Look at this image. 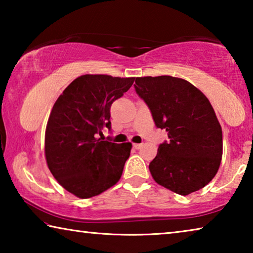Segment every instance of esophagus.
<instances>
[{
    "label": "esophagus",
    "instance_id": "1",
    "mask_svg": "<svg viewBox=\"0 0 253 253\" xmlns=\"http://www.w3.org/2000/svg\"><path fill=\"white\" fill-rule=\"evenodd\" d=\"M132 146H134V148H136V149H139L140 147L143 146V143H140V144H134V145H132Z\"/></svg>",
    "mask_w": 253,
    "mask_h": 253
}]
</instances>
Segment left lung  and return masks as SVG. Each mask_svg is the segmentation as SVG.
Segmentation results:
<instances>
[{
  "mask_svg": "<svg viewBox=\"0 0 253 253\" xmlns=\"http://www.w3.org/2000/svg\"><path fill=\"white\" fill-rule=\"evenodd\" d=\"M135 84L156 127L169 136L149 163L153 178L179 195L199 191L215 176L222 158V129L212 105L181 78L142 77Z\"/></svg>",
  "mask_w": 253,
  "mask_h": 253,
  "instance_id": "obj_1",
  "label": "left lung"
}]
</instances>
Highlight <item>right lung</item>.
Returning <instances> with one entry per match:
<instances>
[{
  "label": "right lung",
  "instance_id": "1",
  "mask_svg": "<svg viewBox=\"0 0 253 253\" xmlns=\"http://www.w3.org/2000/svg\"><path fill=\"white\" fill-rule=\"evenodd\" d=\"M135 78L84 75L63 90L51 110L44 153L60 185L80 199L96 196L121 178L131 144L101 140L111 129L110 107Z\"/></svg>",
  "mask_w": 253,
  "mask_h": 253
}]
</instances>
